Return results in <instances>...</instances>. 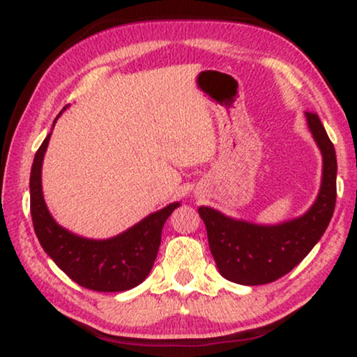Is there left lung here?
<instances>
[{
    "label": "left lung",
    "instance_id": "obj_1",
    "mask_svg": "<svg viewBox=\"0 0 357 357\" xmlns=\"http://www.w3.org/2000/svg\"><path fill=\"white\" fill-rule=\"evenodd\" d=\"M305 118L322 152L324 169L317 199L303 217L264 227L229 218L210 207L199 208L210 252L223 278L248 286L272 283L301 264L327 229L336 202L335 147L319 114L307 112Z\"/></svg>",
    "mask_w": 357,
    "mask_h": 357
}]
</instances>
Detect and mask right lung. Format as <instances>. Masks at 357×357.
Listing matches in <instances>:
<instances>
[{
	"instance_id": "right-lung-1",
	"label": "right lung",
	"mask_w": 357,
	"mask_h": 357,
	"mask_svg": "<svg viewBox=\"0 0 357 357\" xmlns=\"http://www.w3.org/2000/svg\"><path fill=\"white\" fill-rule=\"evenodd\" d=\"M50 135L35 153L30 172V213L43 250L69 278L87 289L118 293L140 284L157 259L163 225L179 202L150 213L109 239H87L64 229L50 215L42 192V163Z\"/></svg>"
}]
</instances>
